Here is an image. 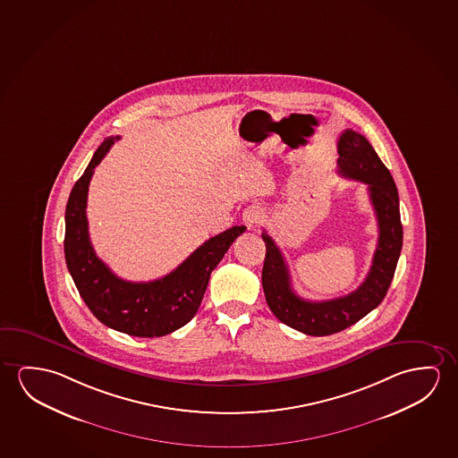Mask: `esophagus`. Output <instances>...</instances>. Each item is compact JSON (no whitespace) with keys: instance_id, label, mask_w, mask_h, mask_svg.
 Wrapping results in <instances>:
<instances>
[{"instance_id":"obj_1","label":"esophagus","mask_w":458,"mask_h":458,"mask_svg":"<svg viewBox=\"0 0 458 458\" xmlns=\"http://www.w3.org/2000/svg\"><path fill=\"white\" fill-rule=\"evenodd\" d=\"M261 220V209L259 206H249L247 209L242 212V222L247 228H254Z\"/></svg>"}]
</instances>
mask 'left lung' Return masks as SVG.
Wrapping results in <instances>:
<instances>
[{"label": "left lung", "instance_id": "left-lung-1", "mask_svg": "<svg viewBox=\"0 0 458 458\" xmlns=\"http://www.w3.org/2000/svg\"><path fill=\"white\" fill-rule=\"evenodd\" d=\"M338 154L339 174L368 183L379 226L373 265L359 289L327 301L303 300L292 289L289 267L279 247L271 236L261 233L267 246L261 284L267 306L282 324L310 336H327L345 330L376 310L387 295L402 252L400 198L387 166L380 162L365 136L353 130H345L339 136Z\"/></svg>", "mask_w": 458, "mask_h": 458}]
</instances>
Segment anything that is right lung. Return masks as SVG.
<instances>
[{
	"mask_svg": "<svg viewBox=\"0 0 458 458\" xmlns=\"http://www.w3.org/2000/svg\"><path fill=\"white\" fill-rule=\"evenodd\" d=\"M117 140L119 136L103 141L71 191L64 212V259L79 295L101 324L138 338H158L195 317L214 267L246 226H232L209 238L160 279L128 282L117 277L95 254L85 214L93 169Z\"/></svg>",
	"mask_w": 458,
	"mask_h": 458,
	"instance_id": "1",
	"label": "right lung"
}]
</instances>
